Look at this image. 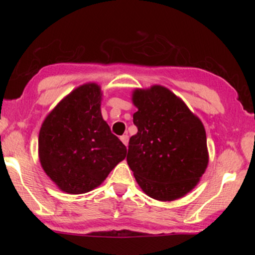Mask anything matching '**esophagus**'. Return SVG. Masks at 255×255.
Here are the masks:
<instances>
[{"instance_id": "34e87169", "label": "esophagus", "mask_w": 255, "mask_h": 255, "mask_svg": "<svg viewBox=\"0 0 255 255\" xmlns=\"http://www.w3.org/2000/svg\"><path fill=\"white\" fill-rule=\"evenodd\" d=\"M120 139H121V141L124 142L126 146H128V135H122Z\"/></svg>"}]
</instances>
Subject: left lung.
Wrapping results in <instances>:
<instances>
[{
    "label": "left lung",
    "instance_id": "8db88e82",
    "mask_svg": "<svg viewBox=\"0 0 255 255\" xmlns=\"http://www.w3.org/2000/svg\"><path fill=\"white\" fill-rule=\"evenodd\" d=\"M127 163L148 197L171 201L191 192L209 163L201 121L171 91L163 86L135 90Z\"/></svg>",
    "mask_w": 255,
    "mask_h": 255
}]
</instances>
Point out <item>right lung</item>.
<instances>
[{"instance_id": "1", "label": "right lung", "mask_w": 255, "mask_h": 255, "mask_svg": "<svg viewBox=\"0 0 255 255\" xmlns=\"http://www.w3.org/2000/svg\"><path fill=\"white\" fill-rule=\"evenodd\" d=\"M101 101L98 85H83L56 105L40 128V164L58 188L69 194L98 187L127 154L102 118Z\"/></svg>"}]
</instances>
